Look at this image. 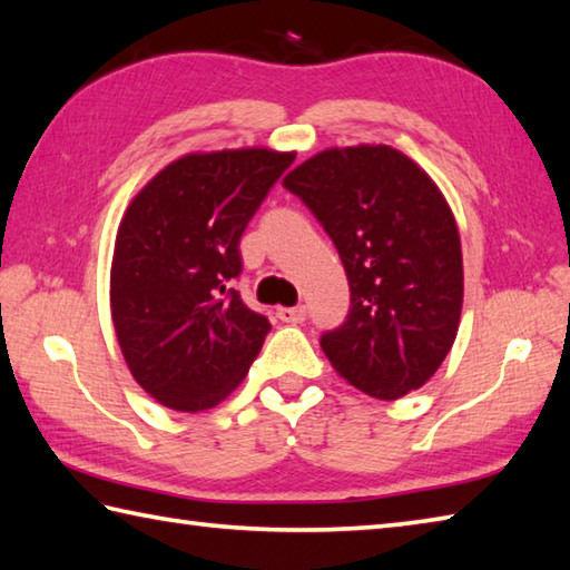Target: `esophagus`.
<instances>
[{
    "mask_svg": "<svg viewBox=\"0 0 570 570\" xmlns=\"http://www.w3.org/2000/svg\"><path fill=\"white\" fill-rule=\"evenodd\" d=\"M276 316L282 318L284 323L296 325V323H304V321H306V308H304V306H296V308H278Z\"/></svg>",
    "mask_w": 570,
    "mask_h": 570,
    "instance_id": "1",
    "label": "esophagus"
}]
</instances>
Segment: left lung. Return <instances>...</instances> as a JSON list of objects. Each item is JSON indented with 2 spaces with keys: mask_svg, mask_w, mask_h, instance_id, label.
<instances>
[{
  "mask_svg": "<svg viewBox=\"0 0 570 570\" xmlns=\"http://www.w3.org/2000/svg\"><path fill=\"white\" fill-rule=\"evenodd\" d=\"M284 188L306 203L341 254L343 325L321 335L335 372L374 399L426 384L453 347L463 308L455 217L426 171L392 147L328 149Z\"/></svg>",
  "mask_w": 570,
  "mask_h": 570,
  "instance_id": "obj_1",
  "label": "left lung"
}]
</instances>
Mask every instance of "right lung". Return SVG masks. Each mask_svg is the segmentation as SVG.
I'll list each match as a JSON object with an SVG mask.
<instances>
[{"label":"right lung","instance_id":"right-lung-1","mask_svg":"<svg viewBox=\"0 0 570 570\" xmlns=\"http://www.w3.org/2000/svg\"><path fill=\"white\" fill-rule=\"evenodd\" d=\"M294 154H188L119 223L110 304L131 377L156 402L203 411L235 390L272 323L242 304L239 237Z\"/></svg>","mask_w":570,"mask_h":570}]
</instances>
